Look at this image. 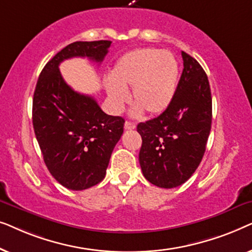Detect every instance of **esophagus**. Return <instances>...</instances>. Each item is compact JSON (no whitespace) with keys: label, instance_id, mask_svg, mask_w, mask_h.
<instances>
[{"label":"esophagus","instance_id":"1","mask_svg":"<svg viewBox=\"0 0 252 252\" xmlns=\"http://www.w3.org/2000/svg\"><path fill=\"white\" fill-rule=\"evenodd\" d=\"M124 127H125V129H134L135 128V124L130 123V122H125V125H124Z\"/></svg>","mask_w":252,"mask_h":252}]
</instances>
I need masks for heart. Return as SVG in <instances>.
Returning a JSON list of instances; mask_svg holds the SVG:
<instances>
[{"label": "heart", "mask_w": 252, "mask_h": 252, "mask_svg": "<svg viewBox=\"0 0 252 252\" xmlns=\"http://www.w3.org/2000/svg\"><path fill=\"white\" fill-rule=\"evenodd\" d=\"M179 64L174 55L155 48L128 51L117 61L104 87L115 112H120L128 101L126 89L132 87L136 103L133 116L146 110L150 115L163 112L171 104L177 91Z\"/></svg>", "instance_id": "obj_1"}]
</instances>
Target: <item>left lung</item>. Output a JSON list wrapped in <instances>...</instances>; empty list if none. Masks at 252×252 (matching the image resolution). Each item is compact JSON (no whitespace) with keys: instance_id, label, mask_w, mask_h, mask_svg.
<instances>
[{"instance_id":"left-lung-1","label":"left lung","mask_w":252,"mask_h":252,"mask_svg":"<svg viewBox=\"0 0 252 252\" xmlns=\"http://www.w3.org/2000/svg\"><path fill=\"white\" fill-rule=\"evenodd\" d=\"M184 71L171 104L156 118L140 123L139 161L144 178L160 188L185 184L204 156L211 130L212 97L208 75L182 51Z\"/></svg>"}]
</instances>
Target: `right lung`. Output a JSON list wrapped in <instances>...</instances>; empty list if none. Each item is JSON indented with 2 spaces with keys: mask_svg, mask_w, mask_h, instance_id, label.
Segmentation results:
<instances>
[{
  "mask_svg": "<svg viewBox=\"0 0 252 252\" xmlns=\"http://www.w3.org/2000/svg\"><path fill=\"white\" fill-rule=\"evenodd\" d=\"M111 41H77L46 64L33 97V127L46 166L65 188L84 190L105 177L125 120L102 111L94 97L74 92L64 81L60 64L72 57L101 63Z\"/></svg>",
  "mask_w": 252,
  "mask_h": 252,
  "instance_id": "1",
  "label": "right lung"
}]
</instances>
